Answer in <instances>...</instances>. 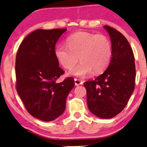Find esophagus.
<instances>
[{
  "label": "esophagus",
  "instance_id": "esophagus-1",
  "mask_svg": "<svg viewBox=\"0 0 147 147\" xmlns=\"http://www.w3.org/2000/svg\"><path fill=\"white\" fill-rule=\"evenodd\" d=\"M74 82H75L76 86H80L83 84V82L79 79H77V78H75V79H74Z\"/></svg>",
  "mask_w": 147,
  "mask_h": 147
}]
</instances>
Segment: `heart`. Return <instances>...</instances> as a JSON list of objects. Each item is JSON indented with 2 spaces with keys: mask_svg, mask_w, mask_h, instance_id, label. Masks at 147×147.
<instances>
[{
  "mask_svg": "<svg viewBox=\"0 0 147 147\" xmlns=\"http://www.w3.org/2000/svg\"><path fill=\"white\" fill-rule=\"evenodd\" d=\"M67 46L58 45L56 57L66 69H71L80 60L79 65L69 71L72 76L84 78L92 73L103 72L112 57V45L106 36L102 34L78 32L67 40Z\"/></svg>",
  "mask_w": 147,
  "mask_h": 147,
  "instance_id": "heart-1",
  "label": "heart"
}]
</instances>
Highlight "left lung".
<instances>
[{
    "label": "left lung",
    "mask_w": 147,
    "mask_h": 147,
    "mask_svg": "<svg viewBox=\"0 0 147 147\" xmlns=\"http://www.w3.org/2000/svg\"><path fill=\"white\" fill-rule=\"evenodd\" d=\"M104 28L112 42V58L107 69L95 80L84 82L90 111L111 118L122 111L135 86L136 68L132 49L126 38L110 26Z\"/></svg>",
    "instance_id": "left-lung-1"
}]
</instances>
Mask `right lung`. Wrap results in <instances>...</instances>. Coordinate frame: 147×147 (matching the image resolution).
<instances>
[{
    "label": "right lung",
    "instance_id": "1",
    "mask_svg": "<svg viewBox=\"0 0 147 147\" xmlns=\"http://www.w3.org/2000/svg\"><path fill=\"white\" fill-rule=\"evenodd\" d=\"M66 29H37L21 42L16 55V89L27 112L43 121L56 119L65 109L75 86L73 78L57 83L65 73L55 54V44Z\"/></svg>",
    "mask_w": 147,
    "mask_h": 147
}]
</instances>
